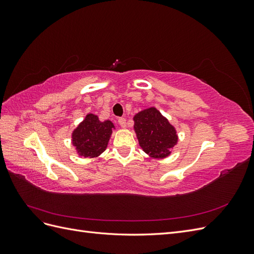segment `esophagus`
Listing matches in <instances>:
<instances>
[{"mask_svg": "<svg viewBox=\"0 0 254 254\" xmlns=\"http://www.w3.org/2000/svg\"><path fill=\"white\" fill-rule=\"evenodd\" d=\"M118 122H119V124H120V126L121 127H126V119H124V118H120L119 120H118Z\"/></svg>", "mask_w": 254, "mask_h": 254, "instance_id": "obj_1", "label": "esophagus"}]
</instances>
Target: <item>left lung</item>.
<instances>
[{
  "label": "left lung",
  "instance_id": "8db88e82",
  "mask_svg": "<svg viewBox=\"0 0 254 254\" xmlns=\"http://www.w3.org/2000/svg\"><path fill=\"white\" fill-rule=\"evenodd\" d=\"M134 131L142 149L152 158H165L178 142L177 131L156 108L145 109L133 118Z\"/></svg>",
  "mask_w": 254,
  "mask_h": 254
}]
</instances>
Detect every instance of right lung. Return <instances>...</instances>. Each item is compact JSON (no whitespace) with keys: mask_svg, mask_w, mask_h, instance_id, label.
I'll return each mask as SVG.
<instances>
[{"mask_svg":"<svg viewBox=\"0 0 254 254\" xmlns=\"http://www.w3.org/2000/svg\"><path fill=\"white\" fill-rule=\"evenodd\" d=\"M114 125L110 121L101 122L97 115L87 114L72 133V142L78 155L95 158L107 148Z\"/></svg>","mask_w":254,"mask_h":254,"instance_id":"add662e5","label":"right lung"}]
</instances>
